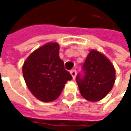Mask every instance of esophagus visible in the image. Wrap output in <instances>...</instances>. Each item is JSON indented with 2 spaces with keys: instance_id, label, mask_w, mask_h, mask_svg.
Returning a JSON list of instances; mask_svg holds the SVG:
<instances>
[{
  "instance_id": "obj_1",
  "label": "esophagus",
  "mask_w": 131,
  "mask_h": 131,
  "mask_svg": "<svg viewBox=\"0 0 131 131\" xmlns=\"http://www.w3.org/2000/svg\"><path fill=\"white\" fill-rule=\"evenodd\" d=\"M71 76H72V79H74L75 77H76V71H75V70H72L71 71Z\"/></svg>"
}]
</instances>
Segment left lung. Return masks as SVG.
<instances>
[{
	"label": "left lung",
	"instance_id": "left-lung-1",
	"mask_svg": "<svg viewBox=\"0 0 131 131\" xmlns=\"http://www.w3.org/2000/svg\"><path fill=\"white\" fill-rule=\"evenodd\" d=\"M82 79L76 77L80 93L89 101H98L112 90L115 81V70L112 62L96 49H92L83 64Z\"/></svg>",
	"mask_w": 131,
	"mask_h": 131
}]
</instances>
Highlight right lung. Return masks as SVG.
<instances>
[{"instance_id":"add662e5","label":"right lung","mask_w":131,"mask_h":131,"mask_svg":"<svg viewBox=\"0 0 131 131\" xmlns=\"http://www.w3.org/2000/svg\"><path fill=\"white\" fill-rule=\"evenodd\" d=\"M59 50L58 43H46L30 53L23 65V78L29 90L43 102L57 99L66 82L72 79L64 69Z\"/></svg>"}]
</instances>
